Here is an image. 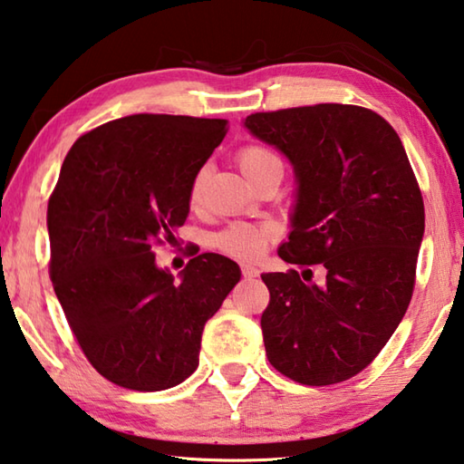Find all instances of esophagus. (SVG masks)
<instances>
[{"mask_svg": "<svg viewBox=\"0 0 464 464\" xmlns=\"http://www.w3.org/2000/svg\"><path fill=\"white\" fill-rule=\"evenodd\" d=\"M242 276L244 278H256L258 276V268L250 266V265H244L242 266Z\"/></svg>", "mask_w": 464, "mask_h": 464, "instance_id": "obj_1", "label": "esophagus"}]
</instances>
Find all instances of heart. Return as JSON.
<instances>
[{
  "mask_svg": "<svg viewBox=\"0 0 464 464\" xmlns=\"http://www.w3.org/2000/svg\"><path fill=\"white\" fill-rule=\"evenodd\" d=\"M238 163L252 183L265 179L270 173H283V161L276 151L270 150L268 145L262 143H248L238 151ZM209 176L208 165H202L191 178L189 183V202L198 206L202 202L204 188ZM276 230L268 224H232L222 232L214 236V246L226 256L238 258V260H256L265 255L268 244L275 240Z\"/></svg>",
  "mask_w": 464,
  "mask_h": 464,
  "instance_id": "heart-1",
  "label": "heart"
}]
</instances>
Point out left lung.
Returning <instances> with one entry per match:
<instances>
[{
	"mask_svg": "<svg viewBox=\"0 0 464 464\" xmlns=\"http://www.w3.org/2000/svg\"><path fill=\"white\" fill-rule=\"evenodd\" d=\"M244 125L291 160L299 181L278 256L303 273L262 275L266 357L304 386L345 382L375 360L412 299L424 236L412 165L394 127L357 104L255 112Z\"/></svg>",
	"mask_w": 464,
	"mask_h": 464,
	"instance_id": "8db88e82",
	"label": "left lung"
}]
</instances>
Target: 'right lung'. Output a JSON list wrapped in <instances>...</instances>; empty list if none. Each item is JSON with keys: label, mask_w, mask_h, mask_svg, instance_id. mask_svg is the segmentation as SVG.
Wrapping results in <instances>:
<instances>
[{"label": "right lung", "mask_w": 464, "mask_h": 464, "mask_svg": "<svg viewBox=\"0 0 464 464\" xmlns=\"http://www.w3.org/2000/svg\"><path fill=\"white\" fill-rule=\"evenodd\" d=\"M224 119L130 115L76 139L48 199L50 278L86 360L121 388L160 392L198 368L206 321L240 268L214 252L181 281L155 265L189 212V183Z\"/></svg>", "instance_id": "add662e5"}]
</instances>
